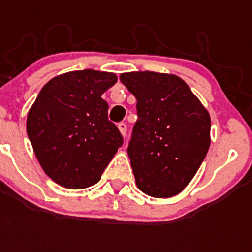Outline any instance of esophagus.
<instances>
[{
    "instance_id": "34e87169",
    "label": "esophagus",
    "mask_w": 252,
    "mask_h": 252,
    "mask_svg": "<svg viewBox=\"0 0 252 252\" xmlns=\"http://www.w3.org/2000/svg\"><path fill=\"white\" fill-rule=\"evenodd\" d=\"M118 128H119V130H120V133H122L123 137H126V123H119Z\"/></svg>"
}]
</instances>
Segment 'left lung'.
Segmentation results:
<instances>
[{
	"label": "left lung",
	"mask_w": 252,
	"mask_h": 252,
	"mask_svg": "<svg viewBox=\"0 0 252 252\" xmlns=\"http://www.w3.org/2000/svg\"><path fill=\"white\" fill-rule=\"evenodd\" d=\"M120 81L137 99L128 156L138 189L158 199L179 195L209 150V112L175 74L129 72Z\"/></svg>",
	"instance_id": "1"
}]
</instances>
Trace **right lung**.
Instances as JSON below:
<instances>
[{
  "instance_id": "right-lung-1",
  "label": "right lung",
  "mask_w": 252,
  "mask_h": 252,
  "mask_svg": "<svg viewBox=\"0 0 252 252\" xmlns=\"http://www.w3.org/2000/svg\"><path fill=\"white\" fill-rule=\"evenodd\" d=\"M118 82L94 69L53 77L27 114V134L41 168L59 186L82 189L98 183L122 146L102 95Z\"/></svg>"
}]
</instances>
